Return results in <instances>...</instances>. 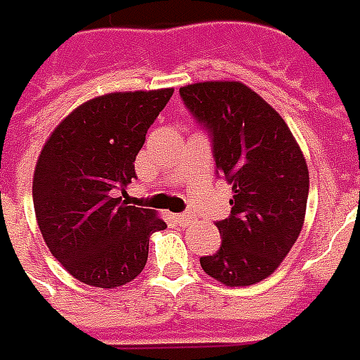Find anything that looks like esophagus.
I'll return each instance as SVG.
<instances>
[{
  "label": "esophagus",
  "instance_id": "34e87169",
  "mask_svg": "<svg viewBox=\"0 0 360 360\" xmlns=\"http://www.w3.org/2000/svg\"><path fill=\"white\" fill-rule=\"evenodd\" d=\"M190 219H192V217L188 215V213H178V215H176V221H178L180 225H188V223H190Z\"/></svg>",
  "mask_w": 360,
  "mask_h": 360
}]
</instances>
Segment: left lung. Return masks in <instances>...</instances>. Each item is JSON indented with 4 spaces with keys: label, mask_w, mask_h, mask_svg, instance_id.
<instances>
[{
    "label": "left lung",
    "mask_w": 360,
    "mask_h": 360,
    "mask_svg": "<svg viewBox=\"0 0 360 360\" xmlns=\"http://www.w3.org/2000/svg\"><path fill=\"white\" fill-rule=\"evenodd\" d=\"M180 96L211 135L217 174L233 186L231 215L215 223L221 248L200 264L226 287L254 285L274 274L300 234L307 159L285 120L238 81L193 83Z\"/></svg>",
    "instance_id": "obj_1"
}]
</instances>
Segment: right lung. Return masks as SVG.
I'll use <instances>...</instances> for the list:
<instances>
[{
  "mask_svg": "<svg viewBox=\"0 0 360 360\" xmlns=\"http://www.w3.org/2000/svg\"><path fill=\"white\" fill-rule=\"evenodd\" d=\"M174 89L110 93L62 120L40 151L32 201L52 256L75 279L122 287L143 271L149 236L167 229L155 211L118 198L135 176V157Z\"/></svg>",
  "mask_w": 360,
  "mask_h": 360,
  "instance_id": "add662e5",
  "label": "right lung"
}]
</instances>
